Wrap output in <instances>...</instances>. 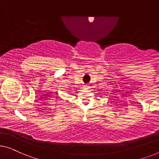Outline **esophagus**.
Returning <instances> with one entry per match:
<instances>
[{"mask_svg": "<svg viewBox=\"0 0 159 159\" xmlns=\"http://www.w3.org/2000/svg\"><path fill=\"white\" fill-rule=\"evenodd\" d=\"M89 86H88V85H86V86H85V88H86V89H89Z\"/></svg>", "mask_w": 159, "mask_h": 159, "instance_id": "esophagus-1", "label": "esophagus"}]
</instances>
